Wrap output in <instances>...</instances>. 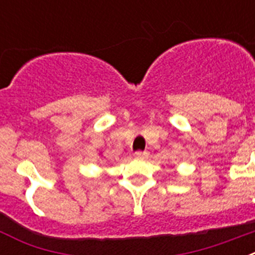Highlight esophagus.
Here are the masks:
<instances>
[{"label": "esophagus", "mask_w": 255, "mask_h": 255, "mask_svg": "<svg viewBox=\"0 0 255 255\" xmlns=\"http://www.w3.org/2000/svg\"><path fill=\"white\" fill-rule=\"evenodd\" d=\"M134 155L136 158H147L148 152H135Z\"/></svg>", "instance_id": "esophagus-1"}]
</instances>
